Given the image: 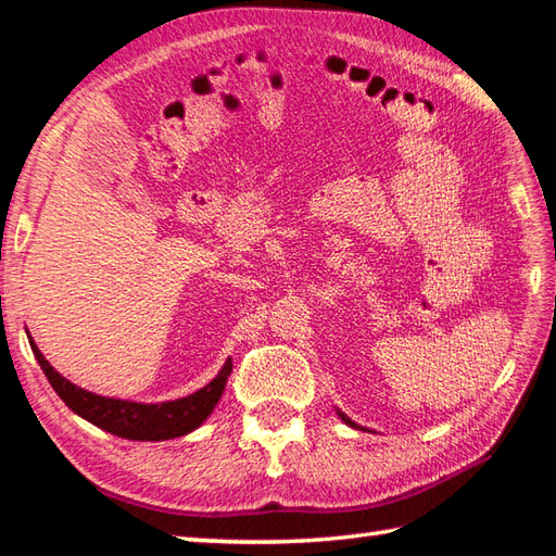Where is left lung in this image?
Segmentation results:
<instances>
[{"mask_svg":"<svg viewBox=\"0 0 556 556\" xmlns=\"http://www.w3.org/2000/svg\"><path fill=\"white\" fill-rule=\"evenodd\" d=\"M338 414H340V418H342V421H344V424H348V426H352V428H356V424L352 421V418H348V416H344L342 412H338Z\"/></svg>","mask_w":556,"mask_h":556,"instance_id":"obj_1","label":"left lung"}]
</instances>
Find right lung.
Segmentation results:
<instances>
[{"label": "right lung", "mask_w": 556, "mask_h": 556, "mask_svg": "<svg viewBox=\"0 0 556 556\" xmlns=\"http://www.w3.org/2000/svg\"><path fill=\"white\" fill-rule=\"evenodd\" d=\"M30 348L37 364H40L49 380V386L56 390V394L66 402L71 412H76L85 421L106 430V433L126 440H174L192 433V430L200 428L208 418V414L214 412L220 394L226 390V380L232 371V362L228 359L208 386L188 394V397L162 404H140L128 400L102 397V394L73 386L71 380H66L45 359V354L37 350L33 338Z\"/></svg>", "instance_id": "right-lung-1"}]
</instances>
